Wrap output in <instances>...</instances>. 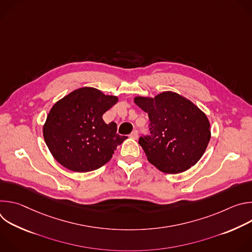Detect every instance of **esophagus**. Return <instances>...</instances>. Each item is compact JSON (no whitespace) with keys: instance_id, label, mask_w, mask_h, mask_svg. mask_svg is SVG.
<instances>
[{"instance_id":"1","label":"esophagus","mask_w":252,"mask_h":252,"mask_svg":"<svg viewBox=\"0 0 252 252\" xmlns=\"http://www.w3.org/2000/svg\"><path fill=\"white\" fill-rule=\"evenodd\" d=\"M129 136H130L131 138H133V139H136V138L138 137V132H137V130H133V131L129 134Z\"/></svg>"}]
</instances>
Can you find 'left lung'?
I'll return each instance as SVG.
<instances>
[{"label": "left lung", "instance_id": "left-lung-1", "mask_svg": "<svg viewBox=\"0 0 252 252\" xmlns=\"http://www.w3.org/2000/svg\"><path fill=\"white\" fill-rule=\"evenodd\" d=\"M134 102L150 119L151 134L140 136L138 143L152 164L165 173H179L201 158L210 139V124L193 102L172 92L135 96Z\"/></svg>", "mask_w": 252, "mask_h": 252}]
</instances>
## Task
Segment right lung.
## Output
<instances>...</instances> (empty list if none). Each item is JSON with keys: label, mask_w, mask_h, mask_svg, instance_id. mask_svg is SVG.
Segmentation results:
<instances>
[{"label": "right lung", "mask_w": 252, "mask_h": 252, "mask_svg": "<svg viewBox=\"0 0 252 252\" xmlns=\"http://www.w3.org/2000/svg\"><path fill=\"white\" fill-rule=\"evenodd\" d=\"M118 102L94 88H81L57 101L43 127L47 146L65 168L88 172L109 161L127 138L117 133V124H105L102 115Z\"/></svg>", "instance_id": "add662e5"}]
</instances>
